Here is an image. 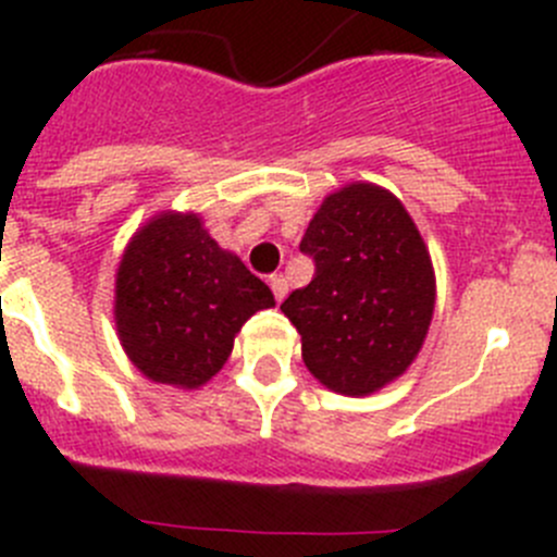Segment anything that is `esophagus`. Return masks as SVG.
Listing matches in <instances>:
<instances>
[{
	"mask_svg": "<svg viewBox=\"0 0 557 557\" xmlns=\"http://www.w3.org/2000/svg\"><path fill=\"white\" fill-rule=\"evenodd\" d=\"M269 285H272V294L277 301H283L285 296H288V280H285L283 274H272V277H269Z\"/></svg>",
	"mask_w": 557,
	"mask_h": 557,
	"instance_id": "34e87169",
	"label": "esophagus"
}]
</instances>
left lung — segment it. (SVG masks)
Listing matches in <instances>:
<instances>
[{
	"mask_svg": "<svg viewBox=\"0 0 557 557\" xmlns=\"http://www.w3.org/2000/svg\"><path fill=\"white\" fill-rule=\"evenodd\" d=\"M299 247L314 277L280 310L301 334L312 377L342 396L401 377L436 301L429 247L401 201L374 183L345 185L325 196Z\"/></svg>",
	"mask_w": 557,
	"mask_h": 557,
	"instance_id": "1",
	"label": "left lung"
}]
</instances>
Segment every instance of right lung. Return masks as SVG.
I'll list each match as a JSON object with an SVG mask.
<instances>
[{
  "mask_svg": "<svg viewBox=\"0 0 557 557\" xmlns=\"http://www.w3.org/2000/svg\"><path fill=\"white\" fill-rule=\"evenodd\" d=\"M269 307V285L196 212L150 218L115 274V329L128 361L153 383L188 391L221 372L245 320Z\"/></svg>",
  "mask_w": 557,
  "mask_h": 557,
  "instance_id": "1",
  "label": "right lung"
}]
</instances>
